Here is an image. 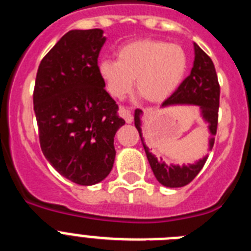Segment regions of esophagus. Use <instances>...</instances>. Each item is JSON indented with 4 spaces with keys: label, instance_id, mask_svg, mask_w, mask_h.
<instances>
[{
    "label": "esophagus",
    "instance_id": "1",
    "mask_svg": "<svg viewBox=\"0 0 251 251\" xmlns=\"http://www.w3.org/2000/svg\"><path fill=\"white\" fill-rule=\"evenodd\" d=\"M119 115H121L122 118L124 119V121L127 122V123H132L133 121V117H132V113L129 112V110L127 109V108H124V106H121L118 110Z\"/></svg>",
    "mask_w": 251,
    "mask_h": 251
}]
</instances>
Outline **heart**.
Segmentation results:
<instances>
[{"instance_id":"obj_1","label":"heart","mask_w":251,"mask_h":251,"mask_svg":"<svg viewBox=\"0 0 251 251\" xmlns=\"http://www.w3.org/2000/svg\"><path fill=\"white\" fill-rule=\"evenodd\" d=\"M188 57L182 48L165 40L138 39L117 50V60L101 59L98 75L106 92L123 98L136 80V90L145 100L161 103L181 85Z\"/></svg>"}]
</instances>
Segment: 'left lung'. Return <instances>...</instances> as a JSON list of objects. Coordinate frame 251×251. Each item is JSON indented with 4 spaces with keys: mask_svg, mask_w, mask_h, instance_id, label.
Segmentation results:
<instances>
[{
    "mask_svg": "<svg viewBox=\"0 0 251 251\" xmlns=\"http://www.w3.org/2000/svg\"><path fill=\"white\" fill-rule=\"evenodd\" d=\"M174 104L200 105L203 119L208 123V129L211 136L216 134L219 104H220V85L212 60L197 44H195V61L191 74L181 83V85L170 98L162 103V106L174 105ZM141 114L142 110L136 109L134 126L138 129L139 137L143 141L141 132ZM214 142L215 139L212 137L210 139V150L214 147ZM143 147L157 181L166 187H183L188 185L202 170L207 159V156H205L194 165L182 166V167L174 165L168 166L165 162H162V159L158 161L152 153H150L145 145Z\"/></svg>",
    "mask_w": 251,
    "mask_h": 251,
    "instance_id": "left-lung-1",
    "label": "left lung"
}]
</instances>
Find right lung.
Wrapping results in <instances>:
<instances>
[{
  "label": "right lung",
  "mask_w": 251,
  "mask_h": 251,
  "mask_svg": "<svg viewBox=\"0 0 251 251\" xmlns=\"http://www.w3.org/2000/svg\"><path fill=\"white\" fill-rule=\"evenodd\" d=\"M104 43L100 28L69 31L41 60L35 81L44 156L61 176L83 186L109 175L114 136L126 123L98 75Z\"/></svg>",
  "instance_id": "add662e5"
}]
</instances>
